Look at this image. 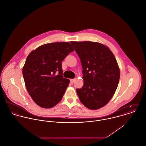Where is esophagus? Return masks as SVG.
Here are the masks:
<instances>
[{"instance_id":"1","label":"esophagus","mask_w":146,"mask_h":146,"mask_svg":"<svg viewBox=\"0 0 146 146\" xmlns=\"http://www.w3.org/2000/svg\"><path fill=\"white\" fill-rule=\"evenodd\" d=\"M74 82H75V79H70V83H71V84H73V83H74Z\"/></svg>"}]
</instances>
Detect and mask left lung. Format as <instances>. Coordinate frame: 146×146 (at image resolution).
Returning <instances> with one entry per match:
<instances>
[{
  "label": "left lung",
  "mask_w": 146,
  "mask_h": 146,
  "mask_svg": "<svg viewBox=\"0 0 146 146\" xmlns=\"http://www.w3.org/2000/svg\"><path fill=\"white\" fill-rule=\"evenodd\" d=\"M71 44L80 59L84 85L76 89L81 102L96 110L113 96L119 80L120 71L114 55L106 46L91 41Z\"/></svg>",
  "instance_id": "obj_1"
}]
</instances>
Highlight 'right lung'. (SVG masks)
<instances>
[{
  "label": "right lung",
  "instance_id": "right-lung-1",
  "mask_svg": "<svg viewBox=\"0 0 146 146\" xmlns=\"http://www.w3.org/2000/svg\"><path fill=\"white\" fill-rule=\"evenodd\" d=\"M74 51L68 42H54L28 55L23 75L29 94L38 106L51 108L62 100L70 82L63 77L62 62Z\"/></svg>",
  "mask_w": 146,
  "mask_h": 146
}]
</instances>
